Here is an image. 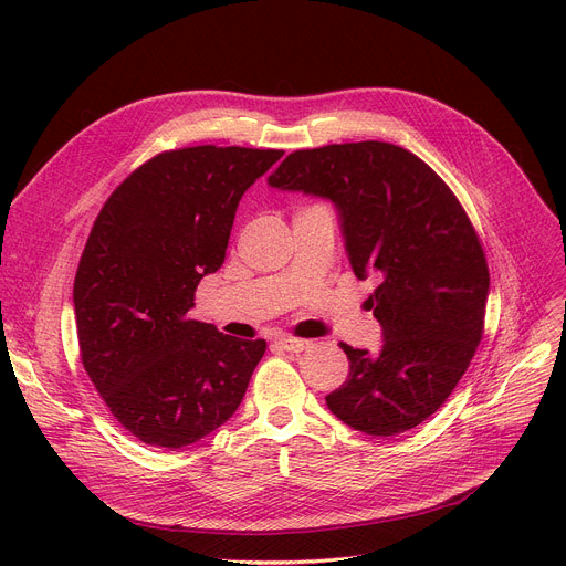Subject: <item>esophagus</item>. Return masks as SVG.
<instances>
[{
    "mask_svg": "<svg viewBox=\"0 0 566 566\" xmlns=\"http://www.w3.org/2000/svg\"><path fill=\"white\" fill-rule=\"evenodd\" d=\"M280 348L289 350V353H303L305 348H310V342L307 339H295V337H280L275 342Z\"/></svg>",
    "mask_w": 566,
    "mask_h": 566,
    "instance_id": "1",
    "label": "esophagus"
}]
</instances>
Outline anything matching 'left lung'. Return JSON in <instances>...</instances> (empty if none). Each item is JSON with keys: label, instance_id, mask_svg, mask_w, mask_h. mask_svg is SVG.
<instances>
[{"label": "left lung", "instance_id": "obj_1", "mask_svg": "<svg viewBox=\"0 0 566 566\" xmlns=\"http://www.w3.org/2000/svg\"><path fill=\"white\" fill-rule=\"evenodd\" d=\"M268 186L335 203L353 273L369 295L378 353L342 344L348 378L325 397L355 431L397 436L452 395L482 342L489 268L465 211L418 156L388 142L293 151Z\"/></svg>", "mask_w": 566, "mask_h": 566}]
</instances>
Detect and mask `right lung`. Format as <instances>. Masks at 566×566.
<instances>
[{
	"label": "right lung",
	"instance_id": "right-lung-1",
	"mask_svg": "<svg viewBox=\"0 0 566 566\" xmlns=\"http://www.w3.org/2000/svg\"><path fill=\"white\" fill-rule=\"evenodd\" d=\"M284 151L190 146L165 151L98 213L73 284L82 365L116 422L181 450L241 406L263 339L188 316L203 275L224 261L235 208Z\"/></svg>",
	"mask_w": 566,
	"mask_h": 566
}]
</instances>
